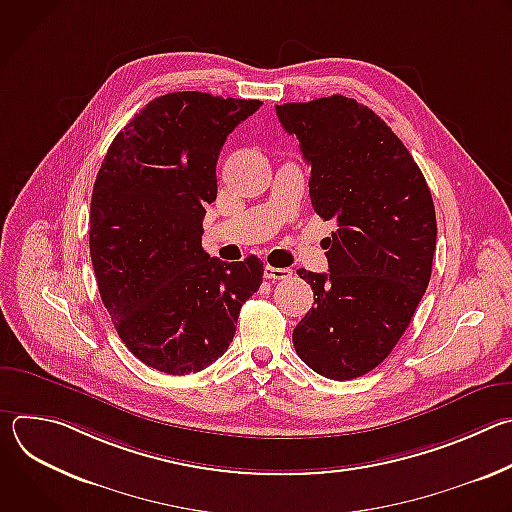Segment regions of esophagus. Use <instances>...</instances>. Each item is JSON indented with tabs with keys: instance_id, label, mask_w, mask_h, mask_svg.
<instances>
[{
	"instance_id": "34e87169",
	"label": "esophagus",
	"mask_w": 512,
	"mask_h": 512,
	"mask_svg": "<svg viewBox=\"0 0 512 512\" xmlns=\"http://www.w3.org/2000/svg\"><path fill=\"white\" fill-rule=\"evenodd\" d=\"M289 275H291V269H285V267H271V265H265V269H263V277L269 279V281L287 279Z\"/></svg>"
}]
</instances>
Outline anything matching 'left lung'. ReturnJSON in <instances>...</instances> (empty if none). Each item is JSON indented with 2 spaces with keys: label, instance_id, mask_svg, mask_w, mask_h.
I'll use <instances>...</instances> for the list:
<instances>
[{
  "label": "left lung",
  "instance_id": "8db88e82",
  "mask_svg": "<svg viewBox=\"0 0 512 512\" xmlns=\"http://www.w3.org/2000/svg\"><path fill=\"white\" fill-rule=\"evenodd\" d=\"M275 111L312 166L314 210L338 225L322 243L328 273L298 269L314 306L291 338L312 371L350 381L389 356L425 294L437 237L431 192L403 141L354 99Z\"/></svg>",
  "mask_w": 512,
  "mask_h": 512
}]
</instances>
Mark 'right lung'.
<instances>
[{
	"mask_svg": "<svg viewBox=\"0 0 512 512\" xmlns=\"http://www.w3.org/2000/svg\"><path fill=\"white\" fill-rule=\"evenodd\" d=\"M261 107L198 91L158 97L109 145L91 198V261L123 344L166 375L198 373L233 342L263 281L255 255L202 249L206 204L227 135Z\"/></svg>",
	"mask_w": 512,
	"mask_h": 512,
	"instance_id": "add662e5",
	"label": "right lung"
}]
</instances>
